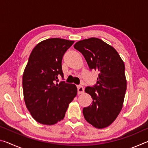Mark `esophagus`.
Wrapping results in <instances>:
<instances>
[{
  "label": "esophagus",
  "instance_id": "34e87169",
  "mask_svg": "<svg viewBox=\"0 0 148 148\" xmlns=\"http://www.w3.org/2000/svg\"><path fill=\"white\" fill-rule=\"evenodd\" d=\"M77 93H78V94L83 93L84 91V88L83 86H78L77 87Z\"/></svg>",
  "mask_w": 148,
  "mask_h": 148
}]
</instances>
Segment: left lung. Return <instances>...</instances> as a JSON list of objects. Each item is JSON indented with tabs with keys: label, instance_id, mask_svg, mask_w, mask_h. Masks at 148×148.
<instances>
[{
	"label": "left lung",
	"instance_id": "left-lung-1",
	"mask_svg": "<svg viewBox=\"0 0 148 148\" xmlns=\"http://www.w3.org/2000/svg\"><path fill=\"white\" fill-rule=\"evenodd\" d=\"M74 47L83 54L89 69L99 72L97 84L85 89L92 102L84 108V117L96 128H105L122 109L127 89L124 62L113 47L97 38L80 40Z\"/></svg>",
	"mask_w": 148,
	"mask_h": 148
}]
</instances>
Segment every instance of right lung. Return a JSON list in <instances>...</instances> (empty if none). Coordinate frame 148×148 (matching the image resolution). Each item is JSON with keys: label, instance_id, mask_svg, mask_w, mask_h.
I'll return each instance as SVG.
<instances>
[{"label": "right lung", "instance_id": "right-lung-1", "mask_svg": "<svg viewBox=\"0 0 148 148\" xmlns=\"http://www.w3.org/2000/svg\"><path fill=\"white\" fill-rule=\"evenodd\" d=\"M74 41L49 38L34 47L23 75L26 106L32 117L41 124L51 125L63 119L69 105L77 95L74 84L63 79L62 59Z\"/></svg>", "mask_w": 148, "mask_h": 148}]
</instances>
